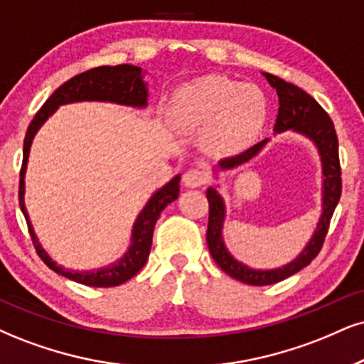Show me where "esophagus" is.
<instances>
[{"label": "esophagus", "instance_id": "esophagus-1", "mask_svg": "<svg viewBox=\"0 0 364 364\" xmlns=\"http://www.w3.org/2000/svg\"><path fill=\"white\" fill-rule=\"evenodd\" d=\"M182 181L187 187H200L209 182V173L204 167H192L183 173Z\"/></svg>", "mask_w": 364, "mask_h": 364}]
</instances>
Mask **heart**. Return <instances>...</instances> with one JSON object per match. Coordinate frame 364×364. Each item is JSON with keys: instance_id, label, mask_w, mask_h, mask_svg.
Listing matches in <instances>:
<instances>
[{"instance_id": "obj_1", "label": "heart", "mask_w": 364, "mask_h": 364, "mask_svg": "<svg viewBox=\"0 0 364 364\" xmlns=\"http://www.w3.org/2000/svg\"><path fill=\"white\" fill-rule=\"evenodd\" d=\"M173 113L196 124H209L208 143L219 154H237L259 136L267 123V100L257 86L205 75L175 92Z\"/></svg>"}]
</instances>
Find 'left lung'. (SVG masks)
<instances>
[{"mask_svg": "<svg viewBox=\"0 0 364 364\" xmlns=\"http://www.w3.org/2000/svg\"><path fill=\"white\" fill-rule=\"evenodd\" d=\"M272 87L277 89L278 94V116L275 123V133L287 132V129H294L300 134H306L307 138L316 143L319 148L321 160H322V173H324V196H322V214L319 223H317V230L314 231L306 248L299 255L294 262H290L285 267L277 268V270H253L246 264L240 263L230 255L226 246L223 243V221H224V204L221 196L218 194L216 189L209 187L205 192V197L209 200V223H208V246L210 251V257L218 263L224 273L236 278V280L243 282L248 285H272L277 282L285 280L294 273L302 270L307 267L314 258L319 255V251L324 245L326 235L329 231V223L333 218L336 205L339 203L341 189H343V178H341V164H339V145H338V134H336L334 123L326 113L324 107L317 102L311 94H307L302 89L294 86V84L287 82V80L277 77L272 74H263ZM268 140H263L253 145L243 154L230 156L219 161V168L230 170L237 165L246 164V161L253 159L259 150L264 146Z\"/></svg>", "mask_w": 364, "mask_h": 364, "instance_id": "left-lung-1", "label": "left lung"}]
</instances>
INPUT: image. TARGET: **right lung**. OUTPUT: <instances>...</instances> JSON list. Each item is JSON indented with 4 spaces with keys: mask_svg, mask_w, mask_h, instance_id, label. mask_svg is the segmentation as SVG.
<instances>
[{
    "mask_svg": "<svg viewBox=\"0 0 364 364\" xmlns=\"http://www.w3.org/2000/svg\"><path fill=\"white\" fill-rule=\"evenodd\" d=\"M146 84L141 79V69L136 65L121 64V65H101L96 69L86 70V73L75 75V77L69 79L67 82L62 84L55 92L43 102L40 107L38 113L31 119L28 129H26L25 141H23V164H21L20 170V191H18V199H20L21 213L28 224V231L33 241L37 255L42 258V262L47 264L50 270H53L58 275L69 278V280L77 282V284L87 285V287H116L128 282L133 278L138 272L141 270L143 264L146 263L148 255H150L151 248V237H154V228L156 219L160 218V213L167 208V204L173 203L178 197V182L181 177H173L167 186L161 187L156 191L148 204L143 208L140 216L136 218V223L133 224V235H132V246L124 253V257L118 259V262L111 264V267H105L96 272H73L65 270L60 264L52 262V258L45 253L42 246H40L37 236H35L33 228L28 221V214H26V208L23 203L25 194V170H26V160H28L30 145L33 140L35 133L38 128L45 123V119L50 116L58 106L69 105V102L77 101H109L118 102V105L124 106H134L143 107L146 106Z\"/></svg>",
    "mask_w": 364,
    "mask_h": 364,
    "instance_id": "add662e5",
    "label": "right lung"
}]
</instances>
